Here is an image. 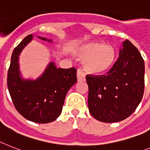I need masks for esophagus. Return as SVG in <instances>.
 <instances>
[{
  "instance_id": "34e87169",
  "label": "esophagus",
  "mask_w": 150,
  "mask_h": 150,
  "mask_svg": "<svg viewBox=\"0 0 150 150\" xmlns=\"http://www.w3.org/2000/svg\"><path fill=\"white\" fill-rule=\"evenodd\" d=\"M77 79L79 81H83L86 80V75H85L83 71L81 69H78Z\"/></svg>"
}]
</instances>
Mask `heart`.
Instances as JSON below:
<instances>
[{"label":"heart","mask_w":150,"mask_h":150,"mask_svg":"<svg viewBox=\"0 0 150 150\" xmlns=\"http://www.w3.org/2000/svg\"><path fill=\"white\" fill-rule=\"evenodd\" d=\"M76 54L83 59L84 68L87 72L100 75L113 66L116 58L114 47L102 41H90L79 47Z\"/></svg>","instance_id":"1"}]
</instances>
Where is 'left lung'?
I'll use <instances>...</instances> for the list:
<instances>
[{
	"instance_id": "8db88e82",
	"label": "left lung",
	"mask_w": 150,
	"mask_h": 150,
	"mask_svg": "<svg viewBox=\"0 0 150 150\" xmlns=\"http://www.w3.org/2000/svg\"><path fill=\"white\" fill-rule=\"evenodd\" d=\"M112 68L103 75H86L91 115L103 122L124 120L132 114L144 92L145 65L139 50L126 40Z\"/></svg>"
}]
</instances>
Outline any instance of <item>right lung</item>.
<instances>
[{
	"label": "right lung",
	"mask_w": 150,
	"mask_h": 150,
	"mask_svg": "<svg viewBox=\"0 0 150 150\" xmlns=\"http://www.w3.org/2000/svg\"><path fill=\"white\" fill-rule=\"evenodd\" d=\"M32 38L31 35L24 38L12 53L7 79L8 91L15 109L23 117L37 123H48L60 115L67 92L77 81V70L74 67L59 69L50 62L36 80L23 79L19 71V54Z\"/></svg>",
	"instance_id": "obj_1"
}]
</instances>
